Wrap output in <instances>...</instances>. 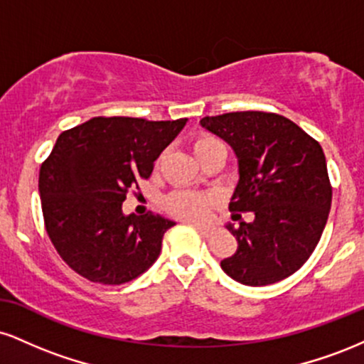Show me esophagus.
Here are the masks:
<instances>
[{"label": "esophagus", "mask_w": 364, "mask_h": 364, "mask_svg": "<svg viewBox=\"0 0 364 364\" xmlns=\"http://www.w3.org/2000/svg\"><path fill=\"white\" fill-rule=\"evenodd\" d=\"M191 225H193L196 231H198L200 235H203V236H212V235H214V231H215L214 225H203V224H191Z\"/></svg>", "instance_id": "1"}]
</instances>
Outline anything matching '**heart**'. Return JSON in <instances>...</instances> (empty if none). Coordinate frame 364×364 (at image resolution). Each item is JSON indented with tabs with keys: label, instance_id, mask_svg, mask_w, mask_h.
<instances>
[{
	"label": "heart",
	"instance_id": "obj_1",
	"mask_svg": "<svg viewBox=\"0 0 364 364\" xmlns=\"http://www.w3.org/2000/svg\"><path fill=\"white\" fill-rule=\"evenodd\" d=\"M217 145H220V141L215 140L214 136H200L195 140L193 152L195 156H200L202 152L217 147ZM212 203H214V198L208 193H196V191L186 190L174 191L166 198V208L173 215L185 220H203Z\"/></svg>",
	"mask_w": 364,
	"mask_h": 364
}]
</instances>
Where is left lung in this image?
I'll list each match as a JSON object with an SVG mask.
<instances>
[{"label": "left lung", "instance_id": "obj_1", "mask_svg": "<svg viewBox=\"0 0 364 364\" xmlns=\"http://www.w3.org/2000/svg\"><path fill=\"white\" fill-rule=\"evenodd\" d=\"M200 127L235 150L240 179L229 210L255 215L237 229L225 225L237 250L220 267L253 287L289 277L310 258L328 219L332 186L320 144L274 112L205 116Z\"/></svg>", "mask_w": 364, "mask_h": 364}]
</instances>
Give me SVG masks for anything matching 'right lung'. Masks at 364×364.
<instances>
[{
  "label": "right lung",
  "instance_id": "1",
  "mask_svg": "<svg viewBox=\"0 0 364 364\" xmlns=\"http://www.w3.org/2000/svg\"><path fill=\"white\" fill-rule=\"evenodd\" d=\"M186 121L99 116L58 136L41 166L39 193L46 231L75 272L119 286L154 265L176 223L152 212L124 215L123 202Z\"/></svg>",
  "mask_w": 364,
  "mask_h": 364
}]
</instances>
